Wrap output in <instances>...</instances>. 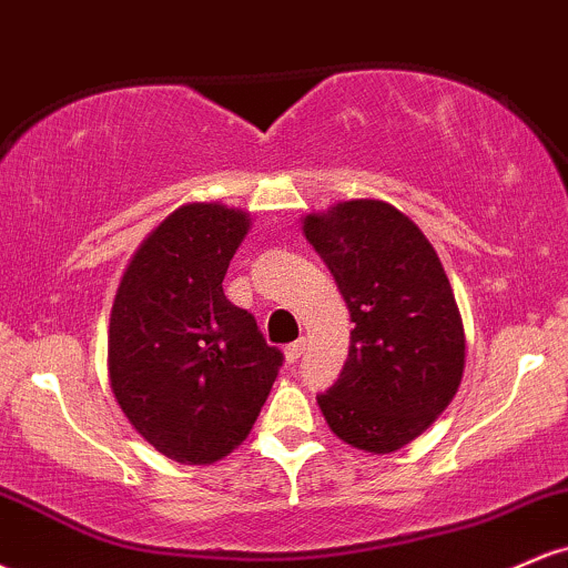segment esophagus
Segmentation results:
<instances>
[{
  "label": "esophagus",
  "instance_id": "obj_1",
  "mask_svg": "<svg viewBox=\"0 0 568 568\" xmlns=\"http://www.w3.org/2000/svg\"><path fill=\"white\" fill-rule=\"evenodd\" d=\"M304 349H306V338H296V342L288 344V347H285V357H288V363H296L298 357L304 355Z\"/></svg>",
  "mask_w": 568,
  "mask_h": 568
}]
</instances>
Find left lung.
<instances>
[{
    "label": "left lung",
    "instance_id": "8db88e82",
    "mask_svg": "<svg viewBox=\"0 0 568 568\" xmlns=\"http://www.w3.org/2000/svg\"><path fill=\"white\" fill-rule=\"evenodd\" d=\"M306 243L334 275L349 317V357L317 395L349 446L389 454L419 438L452 403L465 371V328L435 247L382 200L338 202L304 219Z\"/></svg>",
    "mask_w": 568,
    "mask_h": 568
}]
</instances>
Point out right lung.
Masks as SVG:
<instances>
[{
    "instance_id": "add662e5",
    "label": "right lung",
    "mask_w": 568,
    "mask_h": 568,
    "mask_svg": "<svg viewBox=\"0 0 568 568\" xmlns=\"http://www.w3.org/2000/svg\"><path fill=\"white\" fill-rule=\"evenodd\" d=\"M247 213L192 202L143 240L109 323L112 393L160 454L211 465L240 446L266 403L283 352L224 296Z\"/></svg>"
}]
</instances>
